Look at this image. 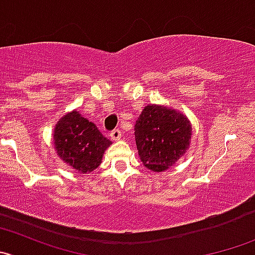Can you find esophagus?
<instances>
[{
	"mask_svg": "<svg viewBox=\"0 0 255 255\" xmlns=\"http://www.w3.org/2000/svg\"><path fill=\"white\" fill-rule=\"evenodd\" d=\"M121 135H123V134H121V130L115 129V130H113V131H111L110 136H111V139L115 140V141H118V140H120Z\"/></svg>",
	"mask_w": 255,
	"mask_h": 255,
	"instance_id": "obj_1",
	"label": "esophagus"
}]
</instances>
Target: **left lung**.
Instances as JSON below:
<instances>
[{
	"label": "left lung",
	"instance_id": "obj_1",
	"mask_svg": "<svg viewBox=\"0 0 255 255\" xmlns=\"http://www.w3.org/2000/svg\"><path fill=\"white\" fill-rule=\"evenodd\" d=\"M191 126L173 109L147 105L135 124V141L142 164L152 171L173 166L189 147Z\"/></svg>",
	"mask_w": 255,
	"mask_h": 255
}]
</instances>
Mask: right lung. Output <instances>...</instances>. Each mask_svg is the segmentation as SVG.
I'll return each mask as SVG.
<instances>
[{"label": "right lung", "instance_id": "add662e5", "mask_svg": "<svg viewBox=\"0 0 255 255\" xmlns=\"http://www.w3.org/2000/svg\"><path fill=\"white\" fill-rule=\"evenodd\" d=\"M57 155L77 173H91L100 165L105 150L111 145L96 125L77 111L60 119L53 134Z\"/></svg>", "mask_w": 255, "mask_h": 255}]
</instances>
